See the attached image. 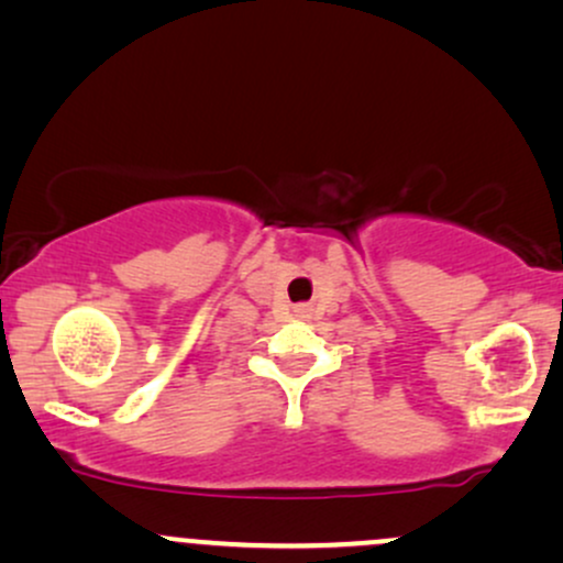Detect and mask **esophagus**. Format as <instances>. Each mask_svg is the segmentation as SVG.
<instances>
[{"label": "esophagus", "instance_id": "1", "mask_svg": "<svg viewBox=\"0 0 563 563\" xmlns=\"http://www.w3.org/2000/svg\"><path fill=\"white\" fill-rule=\"evenodd\" d=\"M296 314H299V318H307V307H299V309H296Z\"/></svg>", "mask_w": 563, "mask_h": 563}]
</instances>
